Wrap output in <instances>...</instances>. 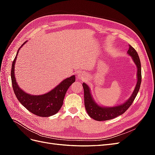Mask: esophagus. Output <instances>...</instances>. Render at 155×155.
<instances>
[{"mask_svg":"<svg viewBox=\"0 0 155 155\" xmlns=\"http://www.w3.org/2000/svg\"><path fill=\"white\" fill-rule=\"evenodd\" d=\"M87 74L83 72H80L78 74V79L79 80H85L87 78Z\"/></svg>","mask_w":155,"mask_h":155,"instance_id":"1","label":"esophagus"}]
</instances>
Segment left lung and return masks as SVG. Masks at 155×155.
<instances>
[{"instance_id":"obj_1","label":"left lung","mask_w":155,"mask_h":155,"mask_svg":"<svg viewBox=\"0 0 155 155\" xmlns=\"http://www.w3.org/2000/svg\"><path fill=\"white\" fill-rule=\"evenodd\" d=\"M127 54L130 56L136 66H137V82L132 94L129 97V99L123 104L113 107H105L97 104L96 101L94 100L90 87L86 83H83L82 85L84 89L85 107L88 116L92 119L97 121H105L113 119L116 117L124 114L134 101L139 91L140 85H141V63H140V60L137 51L130 45H129Z\"/></svg>"}]
</instances>
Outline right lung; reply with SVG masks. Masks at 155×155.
<instances>
[{"mask_svg":"<svg viewBox=\"0 0 155 155\" xmlns=\"http://www.w3.org/2000/svg\"><path fill=\"white\" fill-rule=\"evenodd\" d=\"M27 41L18 48L14 59L11 71L12 87L14 93L21 104L31 113L41 117H49L55 114L61 108L68 88L76 81L74 75L64 79L58 85L48 92L41 95H32L21 89L15 76V64L18 51Z\"/></svg>","mask_w":155,"mask_h":155,"instance_id":"add662e5","label":"right lung"}]
</instances>
